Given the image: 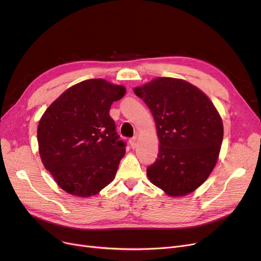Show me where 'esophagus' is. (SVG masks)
I'll use <instances>...</instances> for the list:
<instances>
[{"mask_svg":"<svg viewBox=\"0 0 261 261\" xmlns=\"http://www.w3.org/2000/svg\"><path fill=\"white\" fill-rule=\"evenodd\" d=\"M129 143H130V146H131V148L132 149H135L136 147H138V139L136 138H132L130 141H129Z\"/></svg>","mask_w":261,"mask_h":261,"instance_id":"esophagus-1","label":"esophagus"}]
</instances>
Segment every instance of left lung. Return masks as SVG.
I'll return each mask as SVG.
<instances>
[{
    "mask_svg": "<svg viewBox=\"0 0 261 261\" xmlns=\"http://www.w3.org/2000/svg\"><path fill=\"white\" fill-rule=\"evenodd\" d=\"M133 91L151 111L160 142L156 161L147 168L149 181L169 197L193 193L217 164L223 140L220 114L183 79L158 77Z\"/></svg>",
    "mask_w": 261,
    "mask_h": 261,
    "instance_id": "left-lung-1",
    "label": "left lung"
}]
</instances>
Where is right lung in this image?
Wrapping results in <instances>:
<instances>
[{
	"label": "right lung",
	"instance_id": "1",
	"mask_svg": "<svg viewBox=\"0 0 261 261\" xmlns=\"http://www.w3.org/2000/svg\"><path fill=\"white\" fill-rule=\"evenodd\" d=\"M126 88L89 79L68 88L41 117L37 139L41 161L67 194L88 198L111 183L126 145L118 140L111 105Z\"/></svg>",
	"mask_w": 261,
	"mask_h": 261
}]
</instances>
